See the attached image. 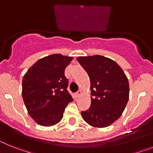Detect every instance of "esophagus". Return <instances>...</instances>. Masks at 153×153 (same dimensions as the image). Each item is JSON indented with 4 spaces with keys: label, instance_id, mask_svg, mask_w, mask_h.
<instances>
[{
    "label": "esophagus",
    "instance_id": "obj_1",
    "mask_svg": "<svg viewBox=\"0 0 153 153\" xmlns=\"http://www.w3.org/2000/svg\"><path fill=\"white\" fill-rule=\"evenodd\" d=\"M81 95H82V91H80V90H79V91H78L76 92V96H77V98H78V97H80Z\"/></svg>",
    "mask_w": 153,
    "mask_h": 153
}]
</instances>
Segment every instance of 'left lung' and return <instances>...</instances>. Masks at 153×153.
Masks as SVG:
<instances>
[{"instance_id":"1","label":"left lung","mask_w":153,"mask_h":153,"mask_svg":"<svg viewBox=\"0 0 153 153\" xmlns=\"http://www.w3.org/2000/svg\"><path fill=\"white\" fill-rule=\"evenodd\" d=\"M76 59L88 73L91 84V106L81 112L82 118L92 127H107L122 115L128 103V78L115 61L106 57L95 54Z\"/></svg>"}]
</instances>
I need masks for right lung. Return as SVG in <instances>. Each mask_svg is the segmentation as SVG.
<instances>
[{
    "instance_id": "obj_1",
    "label": "right lung",
    "mask_w": 153,
    "mask_h": 153,
    "mask_svg": "<svg viewBox=\"0 0 153 153\" xmlns=\"http://www.w3.org/2000/svg\"><path fill=\"white\" fill-rule=\"evenodd\" d=\"M72 57L54 54L33 65L22 79V98L29 115L37 124L51 126L62 120L73 101L67 91L65 70Z\"/></svg>"
}]
</instances>
